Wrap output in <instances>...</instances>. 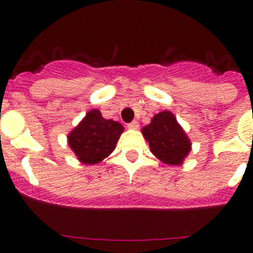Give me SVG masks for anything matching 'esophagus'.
Wrapping results in <instances>:
<instances>
[{
    "label": "esophagus",
    "mask_w": 253,
    "mask_h": 253,
    "mask_svg": "<svg viewBox=\"0 0 253 253\" xmlns=\"http://www.w3.org/2000/svg\"><path fill=\"white\" fill-rule=\"evenodd\" d=\"M138 128H139V123L135 122V120L128 124V129H138Z\"/></svg>",
    "instance_id": "obj_1"
}]
</instances>
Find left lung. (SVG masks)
Listing matches in <instances>:
<instances>
[{
	"label": "left lung",
	"instance_id": "8db88e82",
	"mask_svg": "<svg viewBox=\"0 0 253 253\" xmlns=\"http://www.w3.org/2000/svg\"><path fill=\"white\" fill-rule=\"evenodd\" d=\"M142 134L153 156L166 165H182L191 151V142L186 131L169 110L156 114L151 123L143 126Z\"/></svg>",
	"mask_w": 253,
	"mask_h": 253
}]
</instances>
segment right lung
Wrapping results in <instances>:
<instances>
[{
    "label": "right lung",
    "instance_id": "right-lung-1",
    "mask_svg": "<svg viewBox=\"0 0 253 253\" xmlns=\"http://www.w3.org/2000/svg\"><path fill=\"white\" fill-rule=\"evenodd\" d=\"M124 131L119 122L105 119L101 111L92 109L69 131L67 143L84 165H96L109 157Z\"/></svg>",
    "mask_w": 253,
    "mask_h": 253
}]
</instances>
